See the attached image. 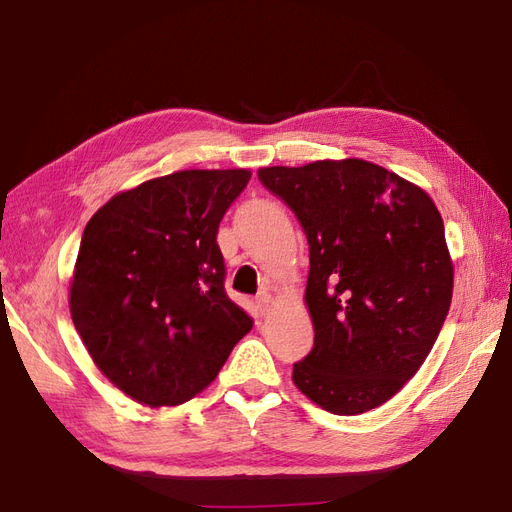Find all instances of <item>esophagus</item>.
I'll use <instances>...</instances> for the list:
<instances>
[{
  "label": "esophagus",
  "mask_w": 512,
  "mask_h": 512,
  "mask_svg": "<svg viewBox=\"0 0 512 512\" xmlns=\"http://www.w3.org/2000/svg\"><path fill=\"white\" fill-rule=\"evenodd\" d=\"M270 303H273V299H270L268 292H264V295L257 297V310H259V314H262V317L270 310Z\"/></svg>",
  "instance_id": "esophagus-1"
}]
</instances>
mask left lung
I'll use <instances>...</instances> for the list:
<instances>
[{
	"instance_id": "1",
	"label": "left lung",
	"mask_w": 512,
	"mask_h": 512,
	"mask_svg": "<svg viewBox=\"0 0 512 512\" xmlns=\"http://www.w3.org/2000/svg\"><path fill=\"white\" fill-rule=\"evenodd\" d=\"M310 246L314 347L292 380L314 405L356 416L405 387L453 297L442 215L416 184L361 158L257 171Z\"/></svg>"
}]
</instances>
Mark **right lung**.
<instances>
[{"label": "right lung", "instance_id": "obj_1", "mask_svg": "<svg viewBox=\"0 0 512 512\" xmlns=\"http://www.w3.org/2000/svg\"><path fill=\"white\" fill-rule=\"evenodd\" d=\"M248 169H187L116 193L92 215L70 314L99 372L147 407L198 396L253 319L228 299L217 228Z\"/></svg>", "mask_w": 512, "mask_h": 512}]
</instances>
